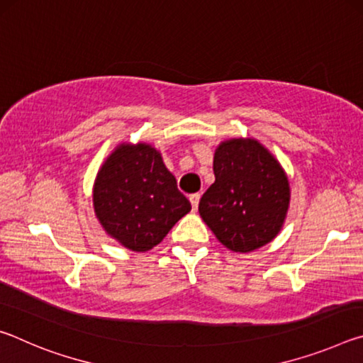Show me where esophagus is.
I'll use <instances>...</instances> for the list:
<instances>
[{
	"label": "esophagus",
	"instance_id": "1",
	"mask_svg": "<svg viewBox=\"0 0 363 363\" xmlns=\"http://www.w3.org/2000/svg\"><path fill=\"white\" fill-rule=\"evenodd\" d=\"M189 200H190V205H192L194 210H196V208H199V201H200V194H192L189 196Z\"/></svg>",
	"mask_w": 363,
	"mask_h": 363
}]
</instances>
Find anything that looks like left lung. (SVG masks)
I'll use <instances>...</instances> for the list:
<instances>
[{
    "mask_svg": "<svg viewBox=\"0 0 363 363\" xmlns=\"http://www.w3.org/2000/svg\"><path fill=\"white\" fill-rule=\"evenodd\" d=\"M214 181L199 211L218 240L250 253L279 235L290 208V182L279 160L253 138L223 140L214 150Z\"/></svg>",
    "mask_w": 363,
    "mask_h": 363,
    "instance_id": "left-lung-1",
    "label": "left lung"
}]
</instances>
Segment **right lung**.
Segmentation results:
<instances>
[{
    "label": "right lung",
    "mask_w": 363,
    "mask_h": 363,
    "mask_svg": "<svg viewBox=\"0 0 363 363\" xmlns=\"http://www.w3.org/2000/svg\"><path fill=\"white\" fill-rule=\"evenodd\" d=\"M93 206L107 235L136 253L157 247L190 211L162 153L147 143H121L104 160Z\"/></svg>",
    "instance_id": "obj_1"
}]
</instances>
